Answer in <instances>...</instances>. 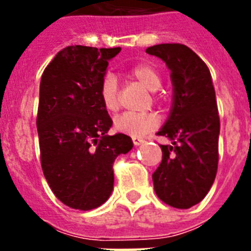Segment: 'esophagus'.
Listing matches in <instances>:
<instances>
[{"label":"esophagus","instance_id":"34e87169","mask_svg":"<svg viewBox=\"0 0 251 251\" xmlns=\"http://www.w3.org/2000/svg\"><path fill=\"white\" fill-rule=\"evenodd\" d=\"M143 139H142V138H139V137H133V143L135 146H141L142 143H143Z\"/></svg>","mask_w":251,"mask_h":251}]
</instances>
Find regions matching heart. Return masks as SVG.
<instances>
[{
	"label": "heart",
	"instance_id": "obj_1",
	"mask_svg": "<svg viewBox=\"0 0 251 251\" xmlns=\"http://www.w3.org/2000/svg\"><path fill=\"white\" fill-rule=\"evenodd\" d=\"M130 76L151 92H155L161 87L160 73L149 62H142L133 66L130 69ZM100 99L104 108L109 112H116L120 106L117 80L110 74L102 79L100 86ZM157 125L159 118L153 113H124L114 120V127L131 137L145 135Z\"/></svg>",
	"mask_w": 251,
	"mask_h": 251
}]
</instances>
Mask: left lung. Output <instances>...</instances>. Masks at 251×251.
Segmentation results:
<instances>
[{
  "mask_svg": "<svg viewBox=\"0 0 251 251\" xmlns=\"http://www.w3.org/2000/svg\"><path fill=\"white\" fill-rule=\"evenodd\" d=\"M146 52L164 61L173 86L171 112L157 131L172 145L160 146L153 187L169 206L190 208L206 197L218 172L220 120L211 73L183 44L153 45Z\"/></svg>",
  "mask_w": 251,
  "mask_h": 251,
  "instance_id": "left-lung-1",
  "label": "left lung"
}]
</instances>
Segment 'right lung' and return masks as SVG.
Here are the masks:
<instances>
[{
    "label": "right lung",
    "instance_id": "add662e5",
    "mask_svg": "<svg viewBox=\"0 0 251 251\" xmlns=\"http://www.w3.org/2000/svg\"><path fill=\"white\" fill-rule=\"evenodd\" d=\"M120 50L70 45L41 75L36 120L41 168L54 195L75 210L108 201L114 160L134 146L125 134H106L113 121L100 99L108 64Z\"/></svg>",
    "mask_w": 251,
    "mask_h": 251
}]
</instances>
